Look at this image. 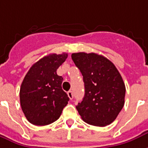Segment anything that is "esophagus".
<instances>
[{
    "instance_id": "esophagus-1",
    "label": "esophagus",
    "mask_w": 148,
    "mask_h": 148,
    "mask_svg": "<svg viewBox=\"0 0 148 148\" xmlns=\"http://www.w3.org/2000/svg\"><path fill=\"white\" fill-rule=\"evenodd\" d=\"M67 94H68V96H69V98L70 99H72L74 98V94H73V91H69L67 92Z\"/></svg>"
}]
</instances>
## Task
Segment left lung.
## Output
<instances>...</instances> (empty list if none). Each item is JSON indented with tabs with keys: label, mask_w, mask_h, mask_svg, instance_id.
Instances as JSON below:
<instances>
[{
	"label": "left lung",
	"mask_w": 148,
	"mask_h": 148,
	"mask_svg": "<svg viewBox=\"0 0 148 148\" xmlns=\"http://www.w3.org/2000/svg\"><path fill=\"white\" fill-rule=\"evenodd\" d=\"M72 60L82 73L85 95L76 106L87 124L106 126L116 118L125 103V87L116 66L96 53H72Z\"/></svg>",
	"instance_id": "1"
}]
</instances>
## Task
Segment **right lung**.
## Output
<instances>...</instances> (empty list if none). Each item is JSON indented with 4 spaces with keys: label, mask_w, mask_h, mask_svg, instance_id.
Returning <instances> with one entry per match:
<instances>
[{
    "label": "right lung",
    "mask_w": 148,
    "mask_h": 148,
    "mask_svg": "<svg viewBox=\"0 0 148 148\" xmlns=\"http://www.w3.org/2000/svg\"><path fill=\"white\" fill-rule=\"evenodd\" d=\"M68 57L67 53L49 54L28 70L20 87V103L29 122L46 125L57 121L70 98L62 90L63 78L57 70Z\"/></svg>",
    "instance_id": "obj_1"
}]
</instances>
